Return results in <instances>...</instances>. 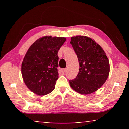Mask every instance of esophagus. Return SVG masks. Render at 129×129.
Instances as JSON below:
<instances>
[{"label":"esophagus","mask_w":129,"mask_h":129,"mask_svg":"<svg viewBox=\"0 0 129 129\" xmlns=\"http://www.w3.org/2000/svg\"><path fill=\"white\" fill-rule=\"evenodd\" d=\"M66 71H67V69H66V68L62 69H61V72L64 73L65 72H66Z\"/></svg>","instance_id":"esophagus-1"}]
</instances>
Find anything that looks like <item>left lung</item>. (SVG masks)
Listing matches in <instances>:
<instances>
[{
  "label": "left lung",
  "instance_id": "1",
  "mask_svg": "<svg viewBox=\"0 0 129 129\" xmlns=\"http://www.w3.org/2000/svg\"><path fill=\"white\" fill-rule=\"evenodd\" d=\"M70 43L80 64L77 76L69 80L70 86L82 94L94 92L108 77L110 65L106 53L100 45L87 36L72 37Z\"/></svg>",
  "mask_w": 129,
  "mask_h": 129
}]
</instances>
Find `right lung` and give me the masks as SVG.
<instances>
[{"instance_id":"right-lung-1","label":"right lung","mask_w":129,"mask_h":129,"mask_svg":"<svg viewBox=\"0 0 129 129\" xmlns=\"http://www.w3.org/2000/svg\"><path fill=\"white\" fill-rule=\"evenodd\" d=\"M66 39L44 36L32 44L21 65L25 84L39 95L51 93L58 78V52Z\"/></svg>"}]
</instances>
